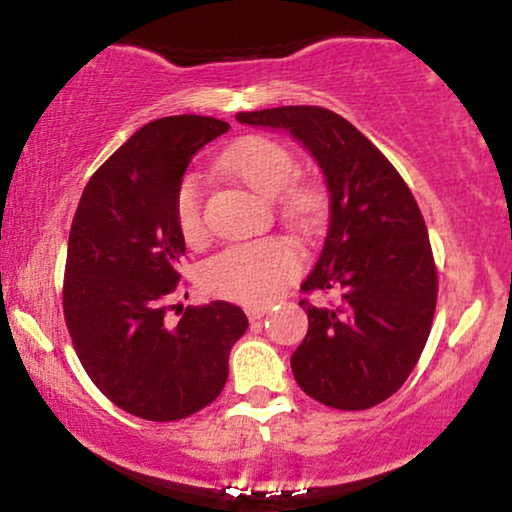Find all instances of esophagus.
Wrapping results in <instances>:
<instances>
[{
    "instance_id": "1",
    "label": "esophagus",
    "mask_w": 512,
    "mask_h": 512,
    "mask_svg": "<svg viewBox=\"0 0 512 512\" xmlns=\"http://www.w3.org/2000/svg\"><path fill=\"white\" fill-rule=\"evenodd\" d=\"M245 313H248L250 322H257L269 313V308H267V305H248V308H245Z\"/></svg>"
}]
</instances>
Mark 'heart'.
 <instances>
[{
	"label": "heart",
	"instance_id": "b5f03b06",
	"mask_svg": "<svg viewBox=\"0 0 512 512\" xmlns=\"http://www.w3.org/2000/svg\"><path fill=\"white\" fill-rule=\"evenodd\" d=\"M221 166L243 180L252 192L267 199L281 197L298 178V163L291 151L264 137H250L228 149L221 156ZM202 199V178L197 173L185 175L175 192V219L182 238L190 243L204 233ZM284 207L293 221L305 223L317 211V197L305 187H292L284 196ZM298 272L301 255L293 245L279 238H262L231 245L211 257L202 269V284L219 298L260 305L279 296Z\"/></svg>",
	"mask_w": 512,
	"mask_h": 512
}]
</instances>
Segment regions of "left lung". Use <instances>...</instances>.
I'll list each match as a JSON object with an SVG mask.
<instances>
[{
    "mask_svg": "<svg viewBox=\"0 0 512 512\" xmlns=\"http://www.w3.org/2000/svg\"><path fill=\"white\" fill-rule=\"evenodd\" d=\"M236 120L289 132L330 192L325 243L301 289H337L339 305L301 301L308 334L291 356L293 378L334 409L385 402L414 370L436 313L438 276L419 204L392 163L332 110L286 105Z\"/></svg>",
    "mask_w": 512,
    "mask_h": 512,
    "instance_id": "obj_1",
    "label": "left lung"
}]
</instances>
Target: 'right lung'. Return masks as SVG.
I'll return each mask as SVG.
<instances>
[{
	"mask_svg": "<svg viewBox=\"0 0 512 512\" xmlns=\"http://www.w3.org/2000/svg\"><path fill=\"white\" fill-rule=\"evenodd\" d=\"M228 122L173 115L132 134L88 180L64 272V320L93 385L127 414L178 421L221 395L231 346L248 330L238 305L211 301L166 320L185 255L175 192L192 156Z\"/></svg>",
	"mask_w": 512,
	"mask_h": 512,
	"instance_id": "1",
	"label": "right lung"
}]
</instances>
